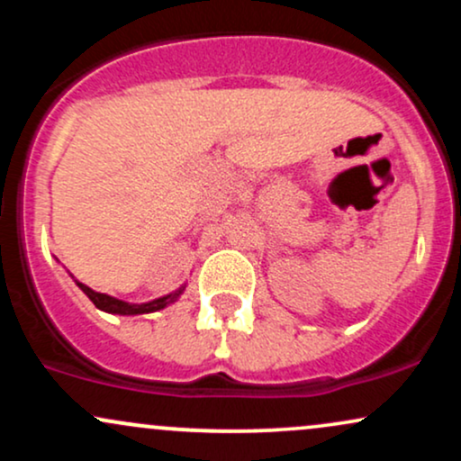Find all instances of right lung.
I'll use <instances>...</instances> for the list:
<instances>
[{"instance_id":"1","label":"right lung","mask_w":461,"mask_h":461,"mask_svg":"<svg viewBox=\"0 0 461 461\" xmlns=\"http://www.w3.org/2000/svg\"><path fill=\"white\" fill-rule=\"evenodd\" d=\"M77 285H79V288L84 290V294H86V297L91 299L93 303L97 305L99 310H104V312H110V314H147V312H156V310H162L164 305L173 303V301H176V299L179 297V294H182V288H179L177 293L168 294V297H162V299H156V301H151V303H142V305H130V303H125V301H119V299H114V297H108V294L95 293V290L88 288V285H84V284H79V282H77Z\"/></svg>"}]
</instances>
